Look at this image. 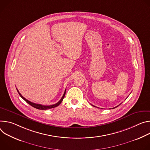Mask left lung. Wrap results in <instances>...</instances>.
Segmentation results:
<instances>
[{"instance_id":"1","label":"left lung","mask_w":150,"mask_h":150,"mask_svg":"<svg viewBox=\"0 0 150 150\" xmlns=\"http://www.w3.org/2000/svg\"><path fill=\"white\" fill-rule=\"evenodd\" d=\"M120 104H119V105H120ZM119 105H117V107H118V106H119ZM93 106H94V105H93ZM94 107H95V106H94ZM114 107V108H116V107Z\"/></svg>"}]
</instances>
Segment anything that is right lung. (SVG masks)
Here are the masks:
<instances>
[{"instance_id": "1", "label": "right lung", "mask_w": 150, "mask_h": 150, "mask_svg": "<svg viewBox=\"0 0 150 150\" xmlns=\"http://www.w3.org/2000/svg\"><path fill=\"white\" fill-rule=\"evenodd\" d=\"M16 90H17V92H18L20 96L24 99V100L25 102H27V103L28 104H30L31 106L35 108L39 109V110H48V109L53 108H55V107H57V106H58V105L61 103V102L62 101L63 99H64V96H65V91H66V89H65V92H64V95H63V96H62V97L61 98V99H60V100H59L57 103H56V104H53V105H41V104H36V103H34L30 102V101L27 100V99H25L24 96H23L21 95V94L20 93V92L18 91V90L17 89H16Z\"/></svg>"}]
</instances>
